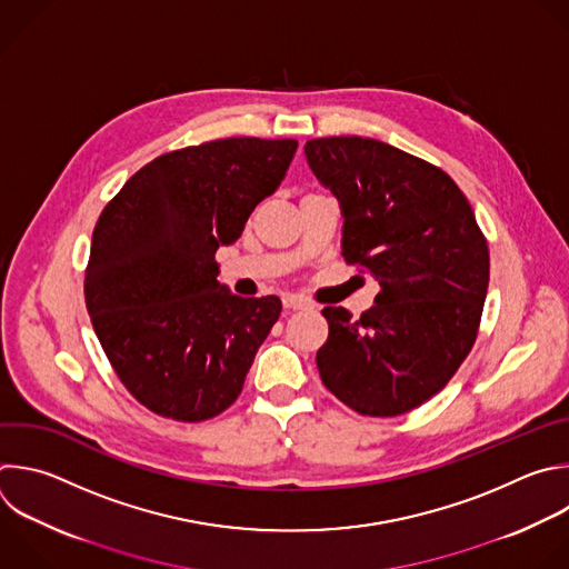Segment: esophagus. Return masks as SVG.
Here are the masks:
<instances>
[{
	"instance_id": "34e87169",
	"label": "esophagus",
	"mask_w": 569,
	"mask_h": 569,
	"mask_svg": "<svg viewBox=\"0 0 569 569\" xmlns=\"http://www.w3.org/2000/svg\"><path fill=\"white\" fill-rule=\"evenodd\" d=\"M283 308L286 310H303V308H310V303L297 295H288V297H283Z\"/></svg>"
}]
</instances>
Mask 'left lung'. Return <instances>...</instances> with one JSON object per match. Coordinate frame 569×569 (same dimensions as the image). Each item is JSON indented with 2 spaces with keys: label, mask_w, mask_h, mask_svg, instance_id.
<instances>
[{
  "label": "left lung",
  "mask_w": 569,
  "mask_h": 569,
  "mask_svg": "<svg viewBox=\"0 0 569 569\" xmlns=\"http://www.w3.org/2000/svg\"><path fill=\"white\" fill-rule=\"evenodd\" d=\"M303 151L339 201L343 259L380 283L359 319L321 310V382L361 416H402L447 387L476 341L487 241L460 187L422 158L359 136L315 138Z\"/></svg>",
  "instance_id": "obj_1"
}]
</instances>
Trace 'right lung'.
<instances>
[{
	"label": "right lung",
	"mask_w": 569,
	"mask_h": 569,
	"mask_svg": "<svg viewBox=\"0 0 569 569\" xmlns=\"http://www.w3.org/2000/svg\"><path fill=\"white\" fill-rule=\"evenodd\" d=\"M297 144L226 138L169 151L102 210L87 310L120 382L149 411L201 422L239 398L281 299L232 295L214 254L277 192Z\"/></svg>",
	"instance_id": "obj_1"
}]
</instances>
